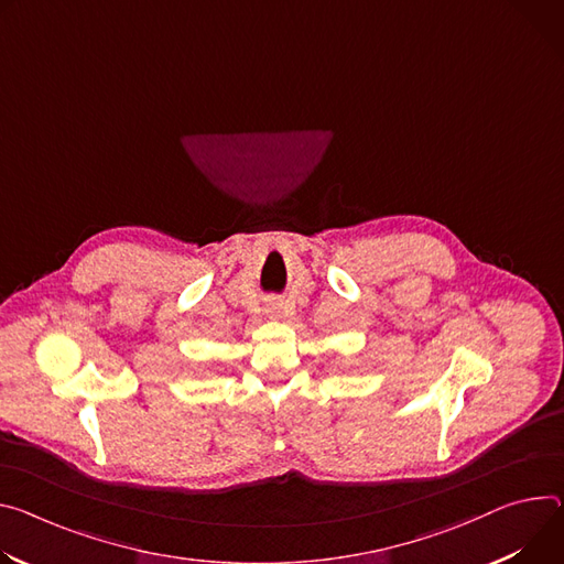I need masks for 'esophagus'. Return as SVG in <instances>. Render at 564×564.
<instances>
[{
	"label": "esophagus",
	"instance_id": "esophagus-1",
	"mask_svg": "<svg viewBox=\"0 0 564 564\" xmlns=\"http://www.w3.org/2000/svg\"><path fill=\"white\" fill-rule=\"evenodd\" d=\"M268 313H270L272 317H285V315H288V305H285L283 301H272V303L268 305Z\"/></svg>",
	"mask_w": 564,
	"mask_h": 564
}]
</instances>
